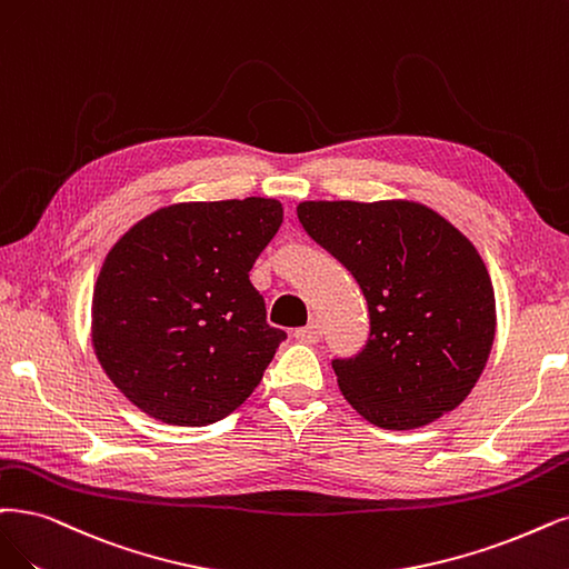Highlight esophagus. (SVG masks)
<instances>
[{
  "instance_id": "1",
  "label": "esophagus",
  "mask_w": 569,
  "mask_h": 569,
  "mask_svg": "<svg viewBox=\"0 0 569 569\" xmlns=\"http://www.w3.org/2000/svg\"><path fill=\"white\" fill-rule=\"evenodd\" d=\"M296 338L305 345H317L321 340V326L317 321H311L309 326L296 330Z\"/></svg>"
}]
</instances>
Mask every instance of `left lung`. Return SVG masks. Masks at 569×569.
<instances>
[{"label":"left lung","instance_id":"1","mask_svg":"<svg viewBox=\"0 0 569 569\" xmlns=\"http://www.w3.org/2000/svg\"><path fill=\"white\" fill-rule=\"evenodd\" d=\"M298 218L368 300L366 349L332 361L349 406L393 431L455 410L486 370L497 330L492 281L476 246L408 199L302 201Z\"/></svg>","mask_w":569,"mask_h":569}]
</instances>
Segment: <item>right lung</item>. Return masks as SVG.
<instances>
[{"label": "right lung", "mask_w": 569, "mask_h": 569, "mask_svg": "<svg viewBox=\"0 0 569 569\" xmlns=\"http://www.w3.org/2000/svg\"><path fill=\"white\" fill-rule=\"evenodd\" d=\"M281 222L277 199L184 201L110 248L93 288L91 342L144 415L206 427L256 391L286 332L267 323L248 271Z\"/></svg>", "instance_id": "1"}]
</instances>
